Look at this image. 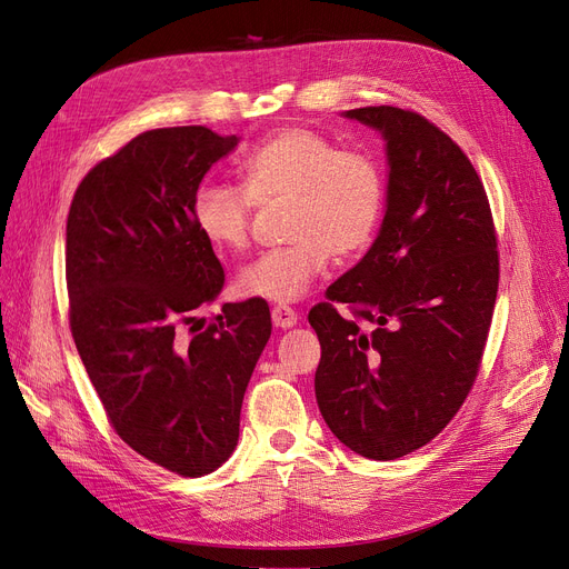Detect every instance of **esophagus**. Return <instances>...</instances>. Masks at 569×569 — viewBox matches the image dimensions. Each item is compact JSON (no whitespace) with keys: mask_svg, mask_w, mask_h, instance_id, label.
<instances>
[{"mask_svg":"<svg viewBox=\"0 0 569 569\" xmlns=\"http://www.w3.org/2000/svg\"><path fill=\"white\" fill-rule=\"evenodd\" d=\"M270 317H273V323L278 329H291L299 321V315H296L289 306H276L270 310Z\"/></svg>","mask_w":569,"mask_h":569,"instance_id":"1","label":"esophagus"}]
</instances>
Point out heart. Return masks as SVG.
Instances as JSON below:
<instances>
[{"label": "heart", "instance_id": "heart-1", "mask_svg": "<svg viewBox=\"0 0 569 569\" xmlns=\"http://www.w3.org/2000/svg\"><path fill=\"white\" fill-rule=\"evenodd\" d=\"M240 187L201 182L192 222L210 248L248 246L254 206L284 201L287 246L240 270L238 289L273 303H293L338 259L363 252L382 222L385 171L370 152L338 148L308 127H284L259 141L236 167Z\"/></svg>", "mask_w": 569, "mask_h": 569}]
</instances>
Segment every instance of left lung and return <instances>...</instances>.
<instances>
[{
	"mask_svg": "<svg viewBox=\"0 0 569 569\" xmlns=\"http://www.w3.org/2000/svg\"><path fill=\"white\" fill-rule=\"evenodd\" d=\"M347 118L385 133L387 212L366 257L308 315L321 345L315 393L342 445L393 461L436 438L477 380L498 296V233L479 173L440 127L396 106Z\"/></svg>",
	"mask_w": 569,
	"mask_h": 569,
	"instance_id": "1",
	"label": "left lung"
}]
</instances>
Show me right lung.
I'll use <instances>...</instances> for the list:
<instances>
[{"label":"right lung","instance_id":"1","mask_svg":"<svg viewBox=\"0 0 569 569\" xmlns=\"http://www.w3.org/2000/svg\"><path fill=\"white\" fill-rule=\"evenodd\" d=\"M236 143L201 124L143 131L88 171L67 218L69 329L108 423L180 477L231 456L270 338L263 299L197 321L224 268L194 229L192 197Z\"/></svg>","mask_w":569,"mask_h":569}]
</instances>
